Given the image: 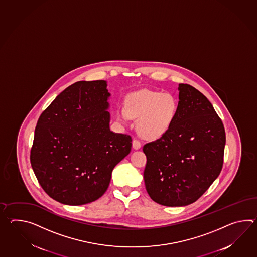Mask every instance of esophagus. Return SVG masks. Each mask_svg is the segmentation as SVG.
Segmentation results:
<instances>
[{
	"instance_id": "obj_1",
	"label": "esophagus",
	"mask_w": 257,
	"mask_h": 257,
	"mask_svg": "<svg viewBox=\"0 0 257 257\" xmlns=\"http://www.w3.org/2000/svg\"><path fill=\"white\" fill-rule=\"evenodd\" d=\"M141 147H142V145H141V143H140L139 140H137V139H134L133 140V149L137 150V149H140Z\"/></svg>"
}]
</instances>
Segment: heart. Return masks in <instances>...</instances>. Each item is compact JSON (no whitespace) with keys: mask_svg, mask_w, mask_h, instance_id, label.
Instances as JSON below:
<instances>
[{"mask_svg":"<svg viewBox=\"0 0 257 257\" xmlns=\"http://www.w3.org/2000/svg\"><path fill=\"white\" fill-rule=\"evenodd\" d=\"M177 112V100L171 94L144 89L128 95L125 108L120 107L117 116L122 122L130 118H138L139 135L146 139L155 140L171 129Z\"/></svg>","mask_w":257,"mask_h":257,"instance_id":"heart-1","label":"heart"}]
</instances>
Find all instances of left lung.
Segmentation results:
<instances>
[{"label":"left lung","mask_w":257,"mask_h":257,"mask_svg":"<svg viewBox=\"0 0 257 257\" xmlns=\"http://www.w3.org/2000/svg\"><path fill=\"white\" fill-rule=\"evenodd\" d=\"M177 116L160 139L148 143L144 171L151 199L166 206L190 205L222 170L226 134L210 101L194 86L180 84Z\"/></svg>","instance_id":"8db88e82"}]
</instances>
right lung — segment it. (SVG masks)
Wrapping results in <instances>:
<instances>
[{
  "label": "right lung",
  "mask_w": 257,
  "mask_h": 257,
  "mask_svg": "<svg viewBox=\"0 0 257 257\" xmlns=\"http://www.w3.org/2000/svg\"><path fill=\"white\" fill-rule=\"evenodd\" d=\"M107 82L79 81L41 113L30 163L42 189L64 205H85L107 191L111 172L130 153L132 137L109 129Z\"/></svg>",
  "instance_id": "1"
}]
</instances>
